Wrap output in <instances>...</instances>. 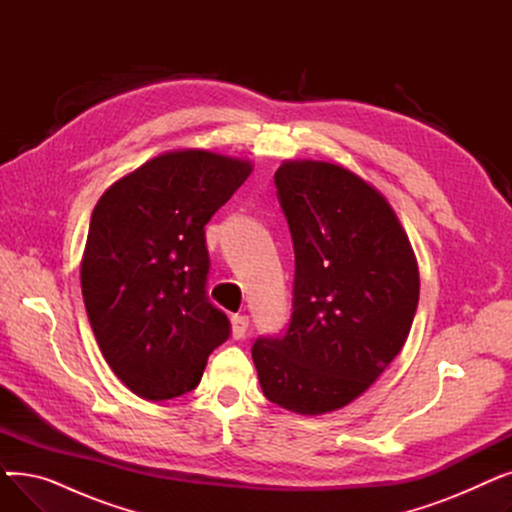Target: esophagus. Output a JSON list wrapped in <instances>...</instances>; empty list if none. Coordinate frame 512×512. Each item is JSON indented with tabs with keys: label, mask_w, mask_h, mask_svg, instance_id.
Here are the masks:
<instances>
[{
	"label": "esophagus",
	"mask_w": 512,
	"mask_h": 512,
	"mask_svg": "<svg viewBox=\"0 0 512 512\" xmlns=\"http://www.w3.org/2000/svg\"><path fill=\"white\" fill-rule=\"evenodd\" d=\"M247 330H249V317L247 315H234L232 317V336L236 340H240V338H245Z\"/></svg>",
	"instance_id": "1"
}]
</instances>
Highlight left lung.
<instances>
[{
  "label": "left lung",
  "instance_id": "left-lung-1",
  "mask_svg": "<svg viewBox=\"0 0 512 512\" xmlns=\"http://www.w3.org/2000/svg\"><path fill=\"white\" fill-rule=\"evenodd\" d=\"M294 247L284 336L251 353L267 400L324 415L361 396L405 346L419 303L407 232L380 191L328 161H284L274 176Z\"/></svg>",
  "mask_w": 512,
  "mask_h": 512
}]
</instances>
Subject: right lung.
Masks as SVG:
<instances>
[{"mask_svg": "<svg viewBox=\"0 0 512 512\" xmlns=\"http://www.w3.org/2000/svg\"><path fill=\"white\" fill-rule=\"evenodd\" d=\"M253 172L203 149L161 153L97 201L80 284L101 353L145 400L197 388L230 321L209 303L205 224Z\"/></svg>", "mask_w": 512, "mask_h": 512, "instance_id": "1", "label": "right lung"}]
</instances>
